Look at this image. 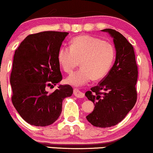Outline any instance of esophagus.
I'll list each match as a JSON object with an SVG mask.
<instances>
[{
  "instance_id": "obj_1",
  "label": "esophagus",
  "mask_w": 153,
  "mask_h": 153,
  "mask_svg": "<svg viewBox=\"0 0 153 153\" xmlns=\"http://www.w3.org/2000/svg\"><path fill=\"white\" fill-rule=\"evenodd\" d=\"M73 94H74L77 98H78V99H82V98H83L84 96H85L83 93L76 88H75L74 90H73Z\"/></svg>"
}]
</instances>
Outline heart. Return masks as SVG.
Masks as SVG:
<instances>
[{
    "label": "heart",
    "instance_id": "heart-1",
    "mask_svg": "<svg viewBox=\"0 0 153 153\" xmlns=\"http://www.w3.org/2000/svg\"><path fill=\"white\" fill-rule=\"evenodd\" d=\"M115 56L111 43L90 35H80L72 39L71 47L59 48L57 59L63 71L68 73H72L80 61L82 68L66 79L70 85L80 87L93 79L104 78L113 65Z\"/></svg>",
    "mask_w": 153,
    "mask_h": 153
}]
</instances>
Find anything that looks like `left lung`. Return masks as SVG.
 Masks as SVG:
<instances>
[{
	"instance_id": "left-lung-1",
	"label": "left lung",
	"mask_w": 153,
	"mask_h": 153,
	"mask_svg": "<svg viewBox=\"0 0 153 153\" xmlns=\"http://www.w3.org/2000/svg\"><path fill=\"white\" fill-rule=\"evenodd\" d=\"M113 38L116 60L107 75L91 91L85 93L95 104L86 117L92 125L110 127L122 122L137 101L138 71L134 48L122 34L111 29L101 30Z\"/></svg>"
}]
</instances>
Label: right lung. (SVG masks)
I'll list each match as a JSON object with an SVG mask.
<instances>
[{"instance_id": "add662e5", "label": "right lung", "mask_w": 153, "mask_h": 153, "mask_svg": "<svg viewBox=\"0 0 153 153\" xmlns=\"http://www.w3.org/2000/svg\"><path fill=\"white\" fill-rule=\"evenodd\" d=\"M68 34L52 31L30 34L15 51L10 78L12 103L31 125L53 124L60 116L62 101L73 93L70 85H59L51 94L46 90L62 79L57 54Z\"/></svg>"}]
</instances>
